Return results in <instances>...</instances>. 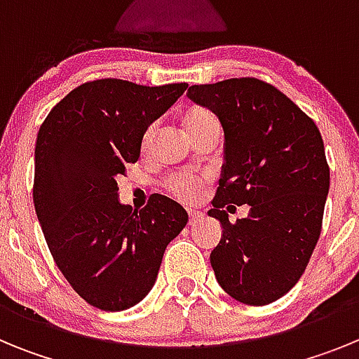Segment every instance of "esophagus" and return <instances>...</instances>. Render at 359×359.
I'll list each match as a JSON object with an SVG mask.
<instances>
[{
    "mask_svg": "<svg viewBox=\"0 0 359 359\" xmlns=\"http://www.w3.org/2000/svg\"><path fill=\"white\" fill-rule=\"evenodd\" d=\"M203 217V212H199V210H192V208H190L189 210V219H190V224H194V223H198L199 219Z\"/></svg>",
    "mask_w": 359,
    "mask_h": 359,
    "instance_id": "1",
    "label": "esophagus"
}]
</instances>
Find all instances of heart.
<instances>
[{"label":"heart","instance_id":"b5f03b06","mask_svg":"<svg viewBox=\"0 0 359 359\" xmlns=\"http://www.w3.org/2000/svg\"><path fill=\"white\" fill-rule=\"evenodd\" d=\"M212 123H219L217 118H215L214 113H210L208 109H203V107H194L190 109L185 116H183V128L189 133V136L196 135L198 131H201L203 128L207 126H212ZM151 136L152 129H147L142 136V149H147L149 144H151ZM165 187L169 190L170 194L177 199H183V201H194L198 199L199 192H201L203 187V177L196 176V174H174L170 176L167 182H165Z\"/></svg>","mask_w":359,"mask_h":359}]
</instances>
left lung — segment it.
Segmentation results:
<instances>
[{
    "mask_svg": "<svg viewBox=\"0 0 359 359\" xmlns=\"http://www.w3.org/2000/svg\"><path fill=\"white\" fill-rule=\"evenodd\" d=\"M189 98L219 116L224 165L208 210L223 224L210 253L219 286L248 306L287 293L306 271L322 231L329 165L313 118L275 86L253 77L189 88ZM250 205L227 221L224 206Z\"/></svg>",
    "mask_w": 359,
    "mask_h": 359,
    "instance_id": "left-lung-1",
    "label": "left lung"
}]
</instances>
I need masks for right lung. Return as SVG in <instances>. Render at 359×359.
<instances>
[{
	"instance_id": "add662e5",
	"label": "right lung",
	"mask_w": 359,
	"mask_h": 359,
	"mask_svg": "<svg viewBox=\"0 0 359 359\" xmlns=\"http://www.w3.org/2000/svg\"><path fill=\"white\" fill-rule=\"evenodd\" d=\"M187 82H84L53 106L36 142L34 207L57 268L102 311L136 306L158 277L167 244L185 228L180 203L154 194L133 210L116 177L140 158L142 136Z\"/></svg>"
}]
</instances>
